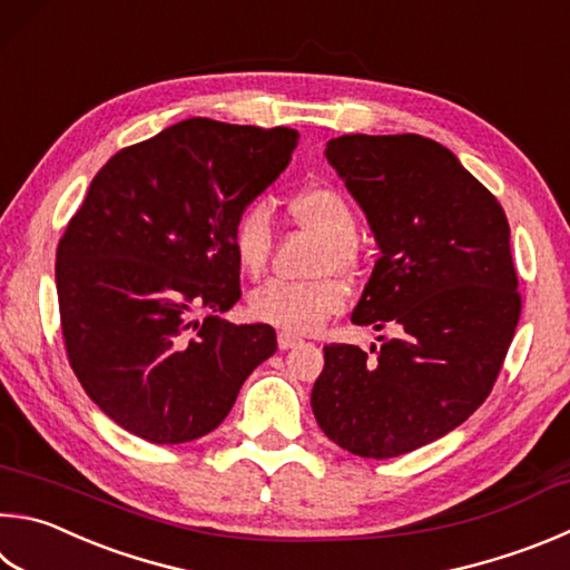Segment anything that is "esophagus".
<instances>
[{
	"label": "esophagus",
	"instance_id": "esophagus-1",
	"mask_svg": "<svg viewBox=\"0 0 570 570\" xmlns=\"http://www.w3.org/2000/svg\"><path fill=\"white\" fill-rule=\"evenodd\" d=\"M276 341H278V348H282V351H288V348H294V346L302 344V338H298L296 334H288V331H282Z\"/></svg>",
	"mask_w": 570,
	"mask_h": 570
}]
</instances>
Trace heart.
Returning <instances> with one entry per match:
<instances>
[{"label": "heart", "mask_w": 570, "mask_h": 570, "mask_svg": "<svg viewBox=\"0 0 570 570\" xmlns=\"http://www.w3.org/2000/svg\"><path fill=\"white\" fill-rule=\"evenodd\" d=\"M288 214L306 229L324 236L318 256V278L284 282L274 278L258 286L249 298V314L262 324L288 334H312L348 304V288L336 274L356 276L364 264L358 244V214L348 196L328 184L306 186L288 199ZM276 239L272 209L264 202H252L236 214L232 242L236 258L249 276H258L268 264Z\"/></svg>", "instance_id": "b5f03b06"}]
</instances>
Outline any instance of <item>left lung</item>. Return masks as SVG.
<instances>
[{
    "mask_svg": "<svg viewBox=\"0 0 570 570\" xmlns=\"http://www.w3.org/2000/svg\"><path fill=\"white\" fill-rule=\"evenodd\" d=\"M326 159L366 212L381 258L351 321L393 328L381 348L324 346L321 431L361 459L446 436L489 399L519 326L509 219L439 141L344 134Z\"/></svg>",
    "mask_w": 570,
    "mask_h": 570,
    "instance_id": "left-lung-1",
    "label": "left lung"
}]
</instances>
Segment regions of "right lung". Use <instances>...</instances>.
Returning <instances> with one entry per match:
<instances>
[{
    "mask_svg": "<svg viewBox=\"0 0 570 570\" xmlns=\"http://www.w3.org/2000/svg\"><path fill=\"white\" fill-rule=\"evenodd\" d=\"M298 134L186 119L99 169L57 246L69 366L97 406L149 443L214 431L272 326L219 316L242 298L232 226L282 174Z\"/></svg>",
    "mask_w": 570,
    "mask_h": 570,
    "instance_id": "add662e5",
    "label": "right lung"
}]
</instances>
